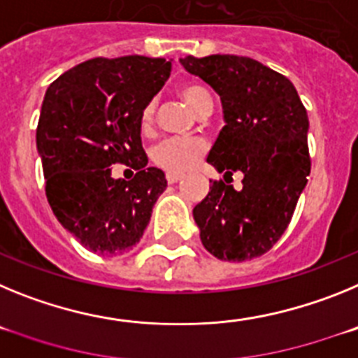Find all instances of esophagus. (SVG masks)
<instances>
[{
    "instance_id": "esophagus-1",
    "label": "esophagus",
    "mask_w": 358,
    "mask_h": 358,
    "mask_svg": "<svg viewBox=\"0 0 358 358\" xmlns=\"http://www.w3.org/2000/svg\"><path fill=\"white\" fill-rule=\"evenodd\" d=\"M181 179H182L181 173H172V172L166 173V181H169V185H173V182L181 181Z\"/></svg>"
}]
</instances>
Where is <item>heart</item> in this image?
I'll list each match as a JSON object with an SVG mask.
<instances>
[{"label": "heart", "mask_w": 358, "mask_h": 358, "mask_svg": "<svg viewBox=\"0 0 358 358\" xmlns=\"http://www.w3.org/2000/svg\"><path fill=\"white\" fill-rule=\"evenodd\" d=\"M179 94L197 115H204L211 110V106H213L210 91L195 82L182 84L179 87ZM154 113H156V102L152 100L143 107V113H141L143 127H150ZM206 143L199 138H169L152 148V161L166 172L185 173L199 163V159L206 154Z\"/></svg>", "instance_id": "obj_1"}]
</instances>
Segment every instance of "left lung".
<instances>
[{"mask_svg": "<svg viewBox=\"0 0 358 358\" xmlns=\"http://www.w3.org/2000/svg\"><path fill=\"white\" fill-rule=\"evenodd\" d=\"M182 68L220 96L226 125L208 163L242 172V189L210 186L194 208L202 245L218 260L248 262L265 255L285 233L310 176L308 115L287 77L238 55L185 57Z\"/></svg>", "mask_w": 358, "mask_h": 358, "instance_id": "8db88e82", "label": "left lung"}]
</instances>
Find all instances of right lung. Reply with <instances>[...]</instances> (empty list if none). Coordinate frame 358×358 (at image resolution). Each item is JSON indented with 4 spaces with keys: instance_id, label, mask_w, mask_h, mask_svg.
I'll return each instance as SVG.
<instances>
[{
    "instance_id": "1",
    "label": "right lung",
    "mask_w": 358,
    "mask_h": 358,
    "mask_svg": "<svg viewBox=\"0 0 358 358\" xmlns=\"http://www.w3.org/2000/svg\"><path fill=\"white\" fill-rule=\"evenodd\" d=\"M170 69L166 59L98 57L62 73L44 94L36 143L46 197L62 227L98 255L134 248L166 188L163 170L147 166L141 113ZM115 162L136 176L115 180Z\"/></svg>"
}]
</instances>
